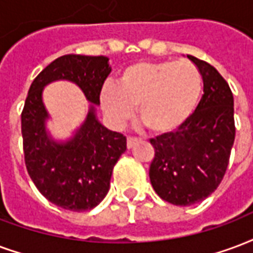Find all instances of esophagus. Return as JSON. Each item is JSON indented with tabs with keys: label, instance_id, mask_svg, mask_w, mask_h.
Returning <instances> with one entry per match:
<instances>
[{
	"label": "esophagus",
	"instance_id": "34e87169",
	"mask_svg": "<svg viewBox=\"0 0 253 253\" xmlns=\"http://www.w3.org/2000/svg\"><path fill=\"white\" fill-rule=\"evenodd\" d=\"M136 142H138V138H135V136H128V138H127V147L131 149Z\"/></svg>",
	"mask_w": 253,
	"mask_h": 253
}]
</instances>
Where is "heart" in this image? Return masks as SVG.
Returning <instances> with one entry per match:
<instances>
[{"mask_svg": "<svg viewBox=\"0 0 253 253\" xmlns=\"http://www.w3.org/2000/svg\"><path fill=\"white\" fill-rule=\"evenodd\" d=\"M201 91V75L188 61H139L122 71L117 87H103L100 106L115 126L126 123L136 107L149 131L169 134L193 114Z\"/></svg>", "mask_w": 253, "mask_h": 253, "instance_id": "1", "label": "heart"}]
</instances>
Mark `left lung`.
<instances>
[{"mask_svg": "<svg viewBox=\"0 0 253 253\" xmlns=\"http://www.w3.org/2000/svg\"><path fill=\"white\" fill-rule=\"evenodd\" d=\"M203 76L204 95L175 131L150 139L154 160L149 175L155 193L173 205L188 207L214 192L226 171L233 142V95L214 67L188 55Z\"/></svg>", "mask_w": 253, "mask_h": 253, "instance_id": "8db88e82", "label": "left lung"}]
</instances>
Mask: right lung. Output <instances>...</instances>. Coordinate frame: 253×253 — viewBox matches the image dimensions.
Masks as SVG:
<instances>
[{
	"label": "right lung",
	"instance_id": "add662e5",
	"mask_svg": "<svg viewBox=\"0 0 253 253\" xmlns=\"http://www.w3.org/2000/svg\"><path fill=\"white\" fill-rule=\"evenodd\" d=\"M110 72L106 56H61L37 75L24 104L21 132L28 174L48 201L67 211L84 212L102 203L110 189L112 169L126 151V136L106 128L95 114L93 104H100ZM56 80L79 85L93 103L84 123L67 142L53 141L45 128L49 116L42 89Z\"/></svg>",
	"mask_w": 253,
	"mask_h": 253
}]
</instances>
